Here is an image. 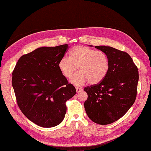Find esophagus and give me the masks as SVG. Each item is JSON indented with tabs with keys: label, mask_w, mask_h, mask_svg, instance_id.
I'll use <instances>...</instances> for the list:
<instances>
[{
	"label": "esophagus",
	"mask_w": 151,
	"mask_h": 151,
	"mask_svg": "<svg viewBox=\"0 0 151 151\" xmlns=\"http://www.w3.org/2000/svg\"><path fill=\"white\" fill-rule=\"evenodd\" d=\"M76 92L78 93V92H80L81 91H83V89L80 88H78V87H76Z\"/></svg>",
	"instance_id": "34e87169"
}]
</instances>
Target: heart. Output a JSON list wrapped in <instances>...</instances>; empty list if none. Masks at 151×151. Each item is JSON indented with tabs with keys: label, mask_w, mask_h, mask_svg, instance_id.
<instances>
[{
	"label": "heart",
	"mask_w": 151,
	"mask_h": 151,
	"mask_svg": "<svg viewBox=\"0 0 151 151\" xmlns=\"http://www.w3.org/2000/svg\"><path fill=\"white\" fill-rule=\"evenodd\" d=\"M58 67L67 78L72 77L78 67L80 71L71 80L76 86L83 85L88 81L89 84H96L106 76L109 61L104 52L84 46H76L70 50L69 58L63 56L59 60Z\"/></svg>",
	"instance_id": "b5f03b06"
}]
</instances>
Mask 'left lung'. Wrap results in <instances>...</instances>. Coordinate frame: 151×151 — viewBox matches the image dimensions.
I'll return each instance as SVG.
<instances>
[{"label":"left lung","mask_w":151,"mask_h":151,"mask_svg":"<svg viewBox=\"0 0 151 151\" xmlns=\"http://www.w3.org/2000/svg\"><path fill=\"white\" fill-rule=\"evenodd\" d=\"M95 47L107 55L109 68L101 82L84 89L88 96L84 108L91 121L107 125L119 119L134 104L137 94L138 71L128 53L111 46Z\"/></svg>","instance_id":"left-lung-1"}]
</instances>
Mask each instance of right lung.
I'll return each instance as SVG.
<instances>
[{
  "label": "right lung",
  "instance_id": "add662e5",
  "mask_svg": "<svg viewBox=\"0 0 151 151\" xmlns=\"http://www.w3.org/2000/svg\"><path fill=\"white\" fill-rule=\"evenodd\" d=\"M68 45L40 47L22 55L12 73V86L22 113L38 126L50 128L64 119L66 101L76 91L58 64Z\"/></svg>",
  "mask_w": 151,
  "mask_h": 151
}]
</instances>
